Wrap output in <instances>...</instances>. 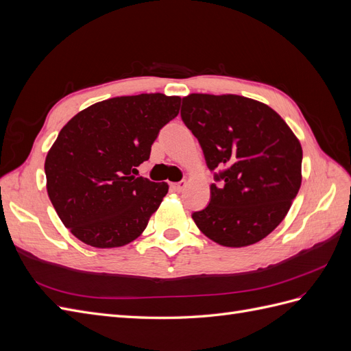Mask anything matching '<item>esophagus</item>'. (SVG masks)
Here are the masks:
<instances>
[{"label":"esophagus","instance_id":"1","mask_svg":"<svg viewBox=\"0 0 351 351\" xmlns=\"http://www.w3.org/2000/svg\"><path fill=\"white\" fill-rule=\"evenodd\" d=\"M186 186H187V183L184 182V180H182V182H178V183H173V189L176 190V192H182Z\"/></svg>","mask_w":351,"mask_h":351}]
</instances>
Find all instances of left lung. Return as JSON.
Listing matches in <instances>:
<instances>
[{
  "label": "left lung",
  "instance_id": "8db88e82",
  "mask_svg": "<svg viewBox=\"0 0 351 351\" xmlns=\"http://www.w3.org/2000/svg\"><path fill=\"white\" fill-rule=\"evenodd\" d=\"M182 120L215 180L209 205L192 214L197 228L227 247L267 237L302 184L303 151L290 127L268 105L239 95H189Z\"/></svg>",
  "mask_w": 351,
  "mask_h": 351
}]
</instances>
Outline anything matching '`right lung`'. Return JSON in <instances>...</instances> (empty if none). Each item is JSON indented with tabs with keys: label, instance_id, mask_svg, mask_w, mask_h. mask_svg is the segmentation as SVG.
Returning a JSON list of instances; mask_svg holds the SVG:
<instances>
[{
	"label": "right lung",
	"instance_id": "1",
	"mask_svg": "<svg viewBox=\"0 0 351 351\" xmlns=\"http://www.w3.org/2000/svg\"><path fill=\"white\" fill-rule=\"evenodd\" d=\"M180 97L142 93L90 105L62 127L45 159L47 190L73 236L93 247H120L139 237L168 192L136 177Z\"/></svg>",
	"mask_w": 351,
	"mask_h": 351
}]
</instances>
